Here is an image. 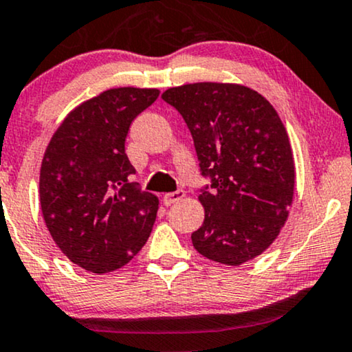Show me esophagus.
I'll use <instances>...</instances> for the list:
<instances>
[{
  "instance_id": "1",
  "label": "esophagus",
  "mask_w": 352,
  "mask_h": 352,
  "mask_svg": "<svg viewBox=\"0 0 352 352\" xmlns=\"http://www.w3.org/2000/svg\"><path fill=\"white\" fill-rule=\"evenodd\" d=\"M184 197H185V191H182V190H179V191H170V193L164 195L162 201H164V204H166V206H170V204L180 201V199L184 198Z\"/></svg>"
}]
</instances>
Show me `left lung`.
Masks as SVG:
<instances>
[{
    "label": "left lung",
    "instance_id": "8db88e82",
    "mask_svg": "<svg viewBox=\"0 0 352 352\" xmlns=\"http://www.w3.org/2000/svg\"><path fill=\"white\" fill-rule=\"evenodd\" d=\"M193 136L199 168L211 190L198 199L203 226L191 234L198 253L239 266L278 237L294 198L296 167L286 128L274 107L232 82H193L167 89Z\"/></svg>",
    "mask_w": 352,
    "mask_h": 352
}]
</instances>
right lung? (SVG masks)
<instances>
[{
	"label": "right lung",
	"mask_w": 352,
	"mask_h": 352,
	"mask_svg": "<svg viewBox=\"0 0 352 352\" xmlns=\"http://www.w3.org/2000/svg\"><path fill=\"white\" fill-rule=\"evenodd\" d=\"M159 89L115 87L66 115L40 167V206L60 250L96 274L122 268L143 248L159 199L130 182V124Z\"/></svg>",
	"instance_id": "obj_1"
}]
</instances>
